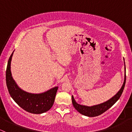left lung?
Instances as JSON below:
<instances>
[{
    "label": "left lung",
    "instance_id": "left-lung-1",
    "mask_svg": "<svg viewBox=\"0 0 132 132\" xmlns=\"http://www.w3.org/2000/svg\"><path fill=\"white\" fill-rule=\"evenodd\" d=\"M125 82H126V75H125V80H124L123 84L122 85V87H121L120 90L113 97H112L109 101L102 103V104L92 106V107L81 105L76 102L75 99H74V97L72 96V105H73L74 107L78 110L79 112L81 113V114L84 115V116L88 117H96L99 116V115L102 114V113L105 112V111H107L109 109H110L119 99L122 92L123 91L124 87H125Z\"/></svg>",
    "mask_w": 132,
    "mask_h": 132
}]
</instances>
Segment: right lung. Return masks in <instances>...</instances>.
Returning <instances> with one entry per match:
<instances>
[{
	"label": "right lung",
	"instance_id": "add662e5",
	"mask_svg": "<svg viewBox=\"0 0 132 132\" xmlns=\"http://www.w3.org/2000/svg\"><path fill=\"white\" fill-rule=\"evenodd\" d=\"M13 53L9 57L6 69V84L10 96L20 107L28 112L35 114L46 112L53 105L57 87L38 94L28 93L20 89L13 79L10 71Z\"/></svg>",
	"mask_w": 132,
	"mask_h": 132
}]
</instances>
